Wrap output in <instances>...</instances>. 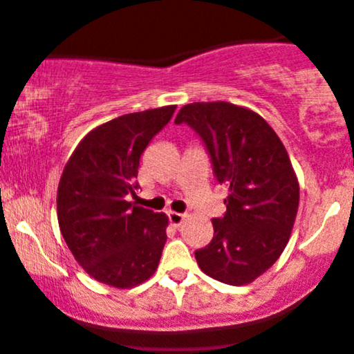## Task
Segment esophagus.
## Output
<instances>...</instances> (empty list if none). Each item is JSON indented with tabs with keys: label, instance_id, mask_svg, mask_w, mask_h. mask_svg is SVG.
<instances>
[{
	"label": "esophagus",
	"instance_id": "1",
	"mask_svg": "<svg viewBox=\"0 0 354 354\" xmlns=\"http://www.w3.org/2000/svg\"><path fill=\"white\" fill-rule=\"evenodd\" d=\"M167 218H169L171 225H173V226H180L181 223H183V219L187 218V214H181V212L169 211V212H167Z\"/></svg>",
	"mask_w": 354,
	"mask_h": 354
}]
</instances>
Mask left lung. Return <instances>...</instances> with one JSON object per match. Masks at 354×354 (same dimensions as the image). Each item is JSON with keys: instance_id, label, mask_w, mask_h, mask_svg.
Masks as SVG:
<instances>
[{"instance_id": "8db88e82", "label": "left lung", "mask_w": 354, "mask_h": 354, "mask_svg": "<svg viewBox=\"0 0 354 354\" xmlns=\"http://www.w3.org/2000/svg\"><path fill=\"white\" fill-rule=\"evenodd\" d=\"M174 122L201 136L216 180L228 188L225 216L212 219L214 236L195 259L218 282H254L283 252L296 221L299 183L289 153L259 114L228 102L188 104Z\"/></svg>"}]
</instances>
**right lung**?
<instances>
[{
  "instance_id": "add662e5",
  "label": "right lung",
  "mask_w": 354,
  "mask_h": 354,
  "mask_svg": "<svg viewBox=\"0 0 354 354\" xmlns=\"http://www.w3.org/2000/svg\"><path fill=\"white\" fill-rule=\"evenodd\" d=\"M176 105L133 112L79 142L62 173L57 216L72 256L95 280L129 289L156 273L167 216L128 201L136 195L140 157Z\"/></svg>"
}]
</instances>
